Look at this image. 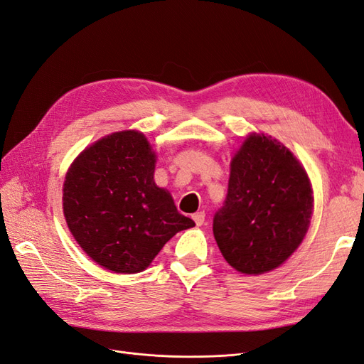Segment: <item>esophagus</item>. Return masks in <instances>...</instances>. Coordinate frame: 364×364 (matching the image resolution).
I'll list each match as a JSON object with an SVG mask.
<instances>
[{
    "mask_svg": "<svg viewBox=\"0 0 364 364\" xmlns=\"http://www.w3.org/2000/svg\"><path fill=\"white\" fill-rule=\"evenodd\" d=\"M193 220L196 221L197 225H202L205 223V212H196V214H193Z\"/></svg>",
    "mask_w": 364,
    "mask_h": 364,
    "instance_id": "obj_1",
    "label": "esophagus"
}]
</instances>
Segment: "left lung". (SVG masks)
Returning a JSON list of instances; mask_svg holds the SVG:
<instances>
[{"instance_id": "obj_1", "label": "left lung", "mask_w": 364, "mask_h": 364, "mask_svg": "<svg viewBox=\"0 0 364 364\" xmlns=\"http://www.w3.org/2000/svg\"><path fill=\"white\" fill-rule=\"evenodd\" d=\"M311 214L301 161L271 135L250 132L232 156L228 198L214 218L225 262L245 275L279 268L301 245Z\"/></svg>"}]
</instances>
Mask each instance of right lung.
<instances>
[{
    "mask_svg": "<svg viewBox=\"0 0 364 364\" xmlns=\"http://www.w3.org/2000/svg\"><path fill=\"white\" fill-rule=\"evenodd\" d=\"M158 155L136 129L108 134L73 159L63 182V214L82 252L97 265L135 274L194 221L156 185Z\"/></svg>",
    "mask_w": 364,
    "mask_h": 364,
    "instance_id": "right-lung-1",
    "label": "right lung"
}]
</instances>
